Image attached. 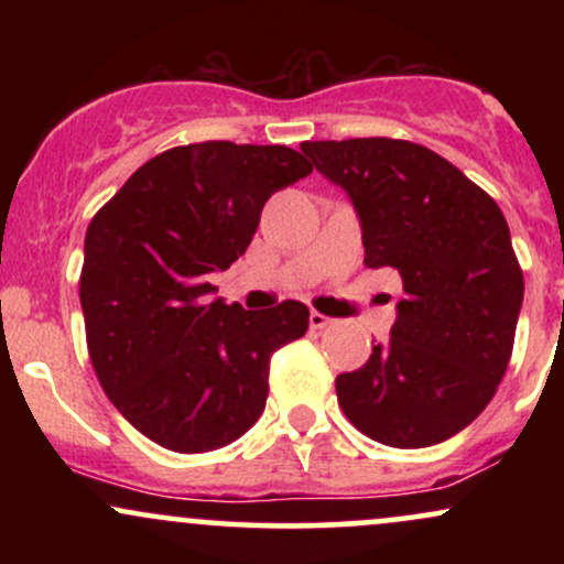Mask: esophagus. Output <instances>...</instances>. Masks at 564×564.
Wrapping results in <instances>:
<instances>
[{"mask_svg":"<svg viewBox=\"0 0 564 564\" xmlns=\"http://www.w3.org/2000/svg\"><path fill=\"white\" fill-rule=\"evenodd\" d=\"M326 326H332V318H326V315L323 313H310V328H315V332H321V328H326Z\"/></svg>","mask_w":564,"mask_h":564,"instance_id":"esophagus-1","label":"esophagus"}]
</instances>
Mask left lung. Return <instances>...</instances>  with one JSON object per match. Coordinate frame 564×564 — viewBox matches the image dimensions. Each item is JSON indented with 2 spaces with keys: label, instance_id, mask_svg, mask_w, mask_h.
<instances>
[{
  "label": "left lung",
  "instance_id": "1",
  "mask_svg": "<svg viewBox=\"0 0 564 564\" xmlns=\"http://www.w3.org/2000/svg\"><path fill=\"white\" fill-rule=\"evenodd\" d=\"M360 217L368 268H394L390 341L336 377L345 416L392 448H426L475 422L514 347L520 262L509 225L482 187L430 148L392 138L302 142Z\"/></svg>",
  "mask_w": 564,
  "mask_h": 564
}]
</instances>
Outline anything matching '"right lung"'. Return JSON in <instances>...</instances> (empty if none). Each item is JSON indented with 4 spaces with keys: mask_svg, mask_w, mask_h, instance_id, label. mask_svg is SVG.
Returning <instances> with one entry per match:
<instances>
[{
    "mask_svg": "<svg viewBox=\"0 0 564 564\" xmlns=\"http://www.w3.org/2000/svg\"><path fill=\"white\" fill-rule=\"evenodd\" d=\"M310 172L286 145L193 142L145 161L89 223L79 278L89 360L153 443L215 451L260 419L270 358L304 336L310 310L225 304L209 275L249 249L264 200Z\"/></svg>",
    "mask_w": 564,
    "mask_h": 564,
    "instance_id": "right-lung-1",
    "label": "right lung"
}]
</instances>
